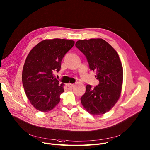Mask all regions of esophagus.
<instances>
[{"mask_svg": "<svg viewBox=\"0 0 150 150\" xmlns=\"http://www.w3.org/2000/svg\"><path fill=\"white\" fill-rule=\"evenodd\" d=\"M67 86L69 88H73L74 86V84H71V83H68V84H67Z\"/></svg>", "mask_w": 150, "mask_h": 150, "instance_id": "esophagus-1", "label": "esophagus"}]
</instances>
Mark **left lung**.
Masks as SVG:
<instances>
[{
  "label": "left lung",
  "mask_w": 150,
  "mask_h": 150,
  "mask_svg": "<svg viewBox=\"0 0 150 150\" xmlns=\"http://www.w3.org/2000/svg\"><path fill=\"white\" fill-rule=\"evenodd\" d=\"M75 47L86 56L90 70L96 71L99 83L94 88L88 84L81 102L87 112L93 115L108 112L121 95L123 70L115 50L102 38L80 40Z\"/></svg>",
  "instance_id": "8db88e82"
}]
</instances>
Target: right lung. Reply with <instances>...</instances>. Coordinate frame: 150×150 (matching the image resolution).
Here are the masks:
<instances>
[{
	"mask_svg": "<svg viewBox=\"0 0 150 150\" xmlns=\"http://www.w3.org/2000/svg\"><path fill=\"white\" fill-rule=\"evenodd\" d=\"M74 44L66 39L45 40L28 55L23 69V84L30 103L39 111L49 112L60 102L64 89L53 72L60 70L62 58Z\"/></svg>",
	"mask_w": 150,
	"mask_h": 150,
	"instance_id": "obj_1",
	"label": "right lung"
}]
</instances>
